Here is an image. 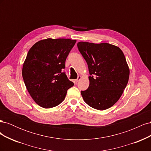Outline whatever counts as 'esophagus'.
<instances>
[{"label":"esophagus","mask_w":151,"mask_h":151,"mask_svg":"<svg viewBox=\"0 0 151 151\" xmlns=\"http://www.w3.org/2000/svg\"><path fill=\"white\" fill-rule=\"evenodd\" d=\"M81 76H78V77H77V79H76V80H75V82L76 83H78V82L81 80Z\"/></svg>","instance_id":"esophagus-1"}]
</instances>
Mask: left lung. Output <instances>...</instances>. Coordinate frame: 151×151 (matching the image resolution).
Masks as SVG:
<instances>
[{
    "instance_id": "1",
    "label": "left lung",
    "mask_w": 151,
    "mask_h": 151,
    "mask_svg": "<svg viewBox=\"0 0 151 151\" xmlns=\"http://www.w3.org/2000/svg\"><path fill=\"white\" fill-rule=\"evenodd\" d=\"M77 48L88 63L89 86L81 91L84 101L99 110L115 104L126 88L129 68L120 48L107 43L79 42Z\"/></svg>"
}]
</instances>
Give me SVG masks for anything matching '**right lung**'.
<instances>
[{
	"label": "right lung",
	"instance_id": "1",
	"mask_svg": "<svg viewBox=\"0 0 151 151\" xmlns=\"http://www.w3.org/2000/svg\"><path fill=\"white\" fill-rule=\"evenodd\" d=\"M76 40H43L32 47L22 67L27 90L39 106L50 108L64 100L67 90L74 86L65 72V60Z\"/></svg>",
	"mask_w": 151,
	"mask_h": 151
}]
</instances>
